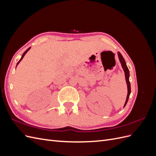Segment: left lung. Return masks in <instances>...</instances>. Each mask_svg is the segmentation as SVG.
<instances>
[{
    "label": "left lung",
    "instance_id": "8db88e82",
    "mask_svg": "<svg viewBox=\"0 0 156 156\" xmlns=\"http://www.w3.org/2000/svg\"><path fill=\"white\" fill-rule=\"evenodd\" d=\"M118 55H119V58L120 60V62L121 63L122 65V67L123 68L124 71V73H125V77H126V83H127V98H126V100L125 102V104L124 107L126 105L127 101H128V99L130 95V93H131V85H130V83H129V69L127 68V66L126 65V63L125 62V60L123 58V56L121 55V53L120 52H118Z\"/></svg>",
    "mask_w": 156,
    "mask_h": 156
}]
</instances>
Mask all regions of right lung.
Instances as JSON below:
<instances>
[{"label": "right lung", "mask_w": 156, "mask_h": 156, "mask_svg": "<svg viewBox=\"0 0 156 156\" xmlns=\"http://www.w3.org/2000/svg\"><path fill=\"white\" fill-rule=\"evenodd\" d=\"M30 49V48H29V49H27V50H26V51H25L24 52V53H23V55H22V56H21V59H20V60H19V62H18L17 63V65L19 64V63H20V62H21V60L23 59V57H24V56L25 55V54H26V53H27V52H28V51H29V50ZM17 66H16V67H17Z\"/></svg>", "instance_id": "1"}]
</instances>
